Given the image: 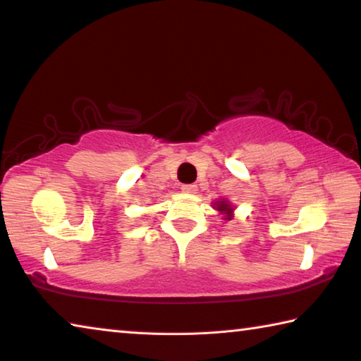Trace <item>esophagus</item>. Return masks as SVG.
Returning <instances> with one entry per match:
<instances>
[{
    "instance_id": "esophagus-1",
    "label": "esophagus",
    "mask_w": 361,
    "mask_h": 361,
    "mask_svg": "<svg viewBox=\"0 0 361 361\" xmlns=\"http://www.w3.org/2000/svg\"><path fill=\"white\" fill-rule=\"evenodd\" d=\"M181 191L186 192V194H195V192H197V186H195V185H183Z\"/></svg>"
}]
</instances>
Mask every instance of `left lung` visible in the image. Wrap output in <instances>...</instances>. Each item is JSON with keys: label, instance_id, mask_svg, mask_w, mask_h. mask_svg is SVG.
<instances>
[{"label": "left lung", "instance_id": "left-lung-1", "mask_svg": "<svg viewBox=\"0 0 361 361\" xmlns=\"http://www.w3.org/2000/svg\"><path fill=\"white\" fill-rule=\"evenodd\" d=\"M213 204V209L216 212H219V215H223L224 221H231L232 218H234V210L235 207L232 205L228 199H216Z\"/></svg>", "mask_w": 361, "mask_h": 361}]
</instances>
